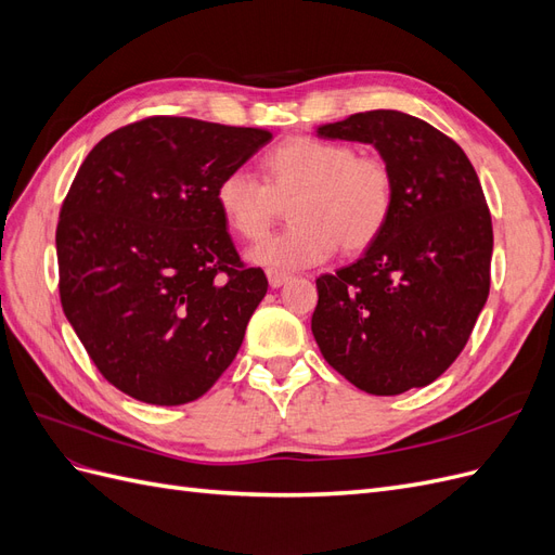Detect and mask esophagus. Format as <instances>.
<instances>
[{
  "mask_svg": "<svg viewBox=\"0 0 555 555\" xmlns=\"http://www.w3.org/2000/svg\"><path fill=\"white\" fill-rule=\"evenodd\" d=\"M292 280V275L289 273H280V271H268V282H271V287L273 289H278V287H282L284 282H289Z\"/></svg>",
  "mask_w": 555,
  "mask_h": 555,
  "instance_id": "obj_1",
  "label": "esophagus"
}]
</instances>
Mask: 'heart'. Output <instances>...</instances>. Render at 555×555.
Here are the masks:
<instances>
[{"label": "heart", "mask_w": 555, "mask_h": 555, "mask_svg": "<svg viewBox=\"0 0 555 555\" xmlns=\"http://www.w3.org/2000/svg\"><path fill=\"white\" fill-rule=\"evenodd\" d=\"M215 201L224 222L247 241L263 236L289 206L294 222L259 241L247 257L271 271H296L328 261L338 245L347 251L371 247L391 220L396 180L377 155L296 137L263 157V180L245 169L229 171Z\"/></svg>", "instance_id": "heart-1"}]
</instances>
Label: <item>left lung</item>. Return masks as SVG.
Wrapping results in <instances>:
<instances>
[{
    "mask_svg": "<svg viewBox=\"0 0 555 555\" xmlns=\"http://www.w3.org/2000/svg\"><path fill=\"white\" fill-rule=\"evenodd\" d=\"M317 137L371 143L396 180L382 236L317 278L312 335L357 389L398 396L438 379L489 298L493 224L475 166L456 141L400 111H365Z\"/></svg>",
    "mask_w": 555,
    "mask_h": 555,
    "instance_id": "obj_1",
    "label": "left lung"
}]
</instances>
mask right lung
Masks as SVG:
<instances>
[{"label":"right lung","instance_id":"1","mask_svg":"<svg viewBox=\"0 0 555 555\" xmlns=\"http://www.w3.org/2000/svg\"><path fill=\"white\" fill-rule=\"evenodd\" d=\"M273 139L155 115L99 141L57 222L62 310L115 389L150 405L204 396L266 296L217 208L220 180Z\"/></svg>","mask_w":555,"mask_h":555}]
</instances>
